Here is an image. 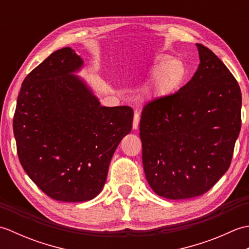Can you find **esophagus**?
Returning a JSON list of instances; mask_svg holds the SVG:
<instances>
[{"mask_svg":"<svg viewBox=\"0 0 249 249\" xmlns=\"http://www.w3.org/2000/svg\"><path fill=\"white\" fill-rule=\"evenodd\" d=\"M139 121H140V115H139V113L136 111L135 114H134V123H133V128H134V129L138 128Z\"/></svg>","mask_w":249,"mask_h":249,"instance_id":"obj_1","label":"esophagus"}]
</instances>
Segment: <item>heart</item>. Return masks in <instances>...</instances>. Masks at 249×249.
Masks as SVG:
<instances>
[{
    "mask_svg": "<svg viewBox=\"0 0 249 249\" xmlns=\"http://www.w3.org/2000/svg\"><path fill=\"white\" fill-rule=\"evenodd\" d=\"M149 73L154 76L150 96L166 97L182 87L187 76V68L182 61L172 60L167 54H158L150 63Z\"/></svg>",
    "mask_w": 249,
    "mask_h": 249,
    "instance_id": "obj_1",
    "label": "heart"
}]
</instances>
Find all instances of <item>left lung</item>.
<instances>
[{
    "mask_svg": "<svg viewBox=\"0 0 249 249\" xmlns=\"http://www.w3.org/2000/svg\"><path fill=\"white\" fill-rule=\"evenodd\" d=\"M200 64L177 93L153 99L140 120L147 183L160 197L203 195L228 170L241 130L239 83L214 52L197 44Z\"/></svg>",
    "mask_w": 249,
    "mask_h": 249,
    "instance_id": "left-lung-1",
    "label": "left lung"
}]
</instances>
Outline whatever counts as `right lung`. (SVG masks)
<instances>
[{"instance_id":"add662e5","label":"right lung","mask_w":249,"mask_h":249,"mask_svg":"<svg viewBox=\"0 0 249 249\" xmlns=\"http://www.w3.org/2000/svg\"><path fill=\"white\" fill-rule=\"evenodd\" d=\"M83 61L56 50L21 86L13 128L21 166L50 198L89 201L102 192L114 151L133 126L128 106L104 107L73 72Z\"/></svg>"}]
</instances>
